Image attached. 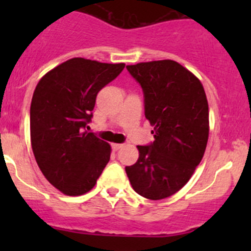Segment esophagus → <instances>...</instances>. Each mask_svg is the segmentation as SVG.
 Wrapping results in <instances>:
<instances>
[{
    "label": "esophagus",
    "instance_id": "obj_1",
    "mask_svg": "<svg viewBox=\"0 0 251 251\" xmlns=\"http://www.w3.org/2000/svg\"><path fill=\"white\" fill-rule=\"evenodd\" d=\"M124 144L121 143H113L111 144V148H113V151H119L120 148H123Z\"/></svg>",
    "mask_w": 251,
    "mask_h": 251
}]
</instances>
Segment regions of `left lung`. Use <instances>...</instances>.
Here are the masks:
<instances>
[{
  "instance_id": "obj_1",
  "label": "left lung",
  "mask_w": 251,
  "mask_h": 251,
  "mask_svg": "<svg viewBox=\"0 0 251 251\" xmlns=\"http://www.w3.org/2000/svg\"><path fill=\"white\" fill-rule=\"evenodd\" d=\"M141 85L144 115L154 141L137 146V163L126 166L135 192L159 201L182 188L204 155L209 137V105L203 85L175 60L127 65Z\"/></svg>"
}]
</instances>
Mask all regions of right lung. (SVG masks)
Returning a JSON list of instances; mask_svg holds the SVG:
<instances>
[{"mask_svg":"<svg viewBox=\"0 0 251 251\" xmlns=\"http://www.w3.org/2000/svg\"><path fill=\"white\" fill-rule=\"evenodd\" d=\"M125 68L73 58L37 83L30 107V137L40 170L67 196L95 187L110 159V146L87 132L97 93Z\"/></svg>","mask_w":251,"mask_h":251,"instance_id":"1","label":"right lung"}]
</instances>
